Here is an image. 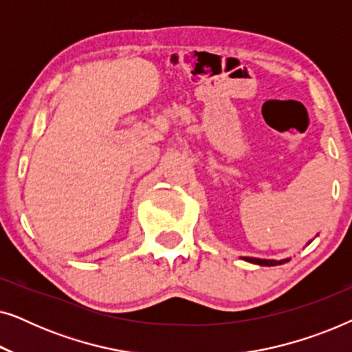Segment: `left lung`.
I'll list each match as a JSON object with an SVG mask.
<instances>
[{
	"label": "left lung",
	"mask_w": 352,
	"mask_h": 352,
	"mask_svg": "<svg viewBox=\"0 0 352 352\" xmlns=\"http://www.w3.org/2000/svg\"><path fill=\"white\" fill-rule=\"evenodd\" d=\"M245 261L258 264V266H277V264H282L283 261H288V259H282V261H276V259H259V258H250L245 256Z\"/></svg>",
	"instance_id": "8db88e82"
}]
</instances>
